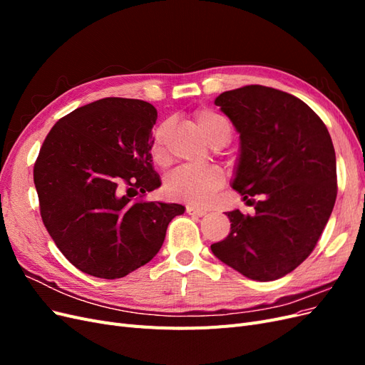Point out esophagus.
<instances>
[{"mask_svg":"<svg viewBox=\"0 0 365 365\" xmlns=\"http://www.w3.org/2000/svg\"><path fill=\"white\" fill-rule=\"evenodd\" d=\"M185 212L192 215V216H204L207 215V210L204 208H200V207H193V205H187L185 207Z\"/></svg>","mask_w":365,"mask_h":365,"instance_id":"34e87169","label":"esophagus"}]
</instances>
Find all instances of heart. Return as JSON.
Masks as SVG:
<instances>
[{"label": "heart", "instance_id": "b5f03b06", "mask_svg": "<svg viewBox=\"0 0 365 365\" xmlns=\"http://www.w3.org/2000/svg\"><path fill=\"white\" fill-rule=\"evenodd\" d=\"M196 125L210 145L220 137H230L231 126L228 120L210 109L196 113ZM168 125L155 128L150 141L152 158L158 165L169 164V152L165 149ZM225 181L224 170L215 164H205L200 168H180L165 178V193L173 200L189 204H207Z\"/></svg>", "mask_w": 365, "mask_h": 365}]
</instances>
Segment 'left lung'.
Wrapping results in <instances>:
<instances>
[{
  "mask_svg": "<svg viewBox=\"0 0 365 365\" xmlns=\"http://www.w3.org/2000/svg\"><path fill=\"white\" fill-rule=\"evenodd\" d=\"M215 105L240 134L233 189L254 213L228 212L230 235L212 251L251 280H277L314 251L334 210L332 138L303 101L269 86L225 91Z\"/></svg>",
  "mask_w": 365,
  "mask_h": 365,
  "instance_id": "left-lung-1",
  "label": "left lung"
}]
</instances>
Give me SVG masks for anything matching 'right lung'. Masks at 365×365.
<instances>
[{"mask_svg": "<svg viewBox=\"0 0 365 365\" xmlns=\"http://www.w3.org/2000/svg\"><path fill=\"white\" fill-rule=\"evenodd\" d=\"M157 109L106 97L62 117L33 169L42 222L77 269L121 279L160 251L180 204L149 202L161 185L150 141Z\"/></svg>", "mask_w": 365, "mask_h": 365, "instance_id": "add662e5", "label": "right lung"}]
</instances>
